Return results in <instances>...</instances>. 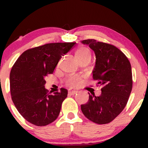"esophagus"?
<instances>
[{"instance_id":"1","label":"esophagus","mask_w":148,"mask_h":148,"mask_svg":"<svg viewBox=\"0 0 148 148\" xmlns=\"http://www.w3.org/2000/svg\"><path fill=\"white\" fill-rule=\"evenodd\" d=\"M77 92H78V91H74V90H72V91H69V92H68V94L69 95H76V94L77 93Z\"/></svg>"}]
</instances>
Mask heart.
I'll use <instances>...</instances> for the list:
<instances>
[{
  "mask_svg": "<svg viewBox=\"0 0 148 148\" xmlns=\"http://www.w3.org/2000/svg\"><path fill=\"white\" fill-rule=\"evenodd\" d=\"M75 56L79 62L83 59H91V51L87 47L81 46L75 51ZM82 83V79L79 77H70L66 81V84L69 87H77Z\"/></svg>",
  "mask_w": 148,
  "mask_h": 148,
  "instance_id": "1",
  "label": "heart"
}]
</instances>
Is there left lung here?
Masks as SVG:
<instances>
[{
  "instance_id": "1",
  "label": "left lung",
  "mask_w": 148,
  "mask_h": 148,
  "mask_svg": "<svg viewBox=\"0 0 148 148\" xmlns=\"http://www.w3.org/2000/svg\"><path fill=\"white\" fill-rule=\"evenodd\" d=\"M95 51L96 64L93 79L102 86L99 97L89 95V101L82 104L84 115L95 123H110L124 110L132 89L130 61L119 49L95 39L82 41Z\"/></svg>"
}]
</instances>
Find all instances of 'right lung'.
Instances as JSON below:
<instances>
[{
    "mask_svg": "<svg viewBox=\"0 0 148 148\" xmlns=\"http://www.w3.org/2000/svg\"><path fill=\"white\" fill-rule=\"evenodd\" d=\"M75 42L51 43L25 51L16 60L10 73V91L15 107L22 117L36 126H46L56 120L68 94L49 93L45 77L53 72L62 56Z\"/></svg>",
    "mask_w": 148,
    "mask_h": 148,
    "instance_id": "right-lung-1",
    "label": "right lung"
}]
</instances>
